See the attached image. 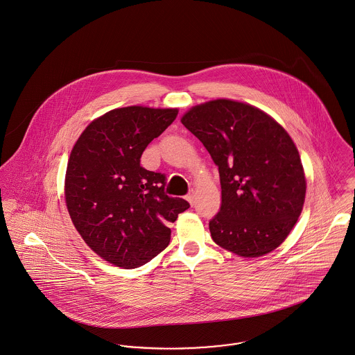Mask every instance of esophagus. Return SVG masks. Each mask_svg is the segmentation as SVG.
I'll return each instance as SVG.
<instances>
[{
	"label": "esophagus",
	"instance_id": "1",
	"mask_svg": "<svg viewBox=\"0 0 355 355\" xmlns=\"http://www.w3.org/2000/svg\"><path fill=\"white\" fill-rule=\"evenodd\" d=\"M186 199L191 203V205H193V202H195V195H193V191L191 190L190 193H187V196H186Z\"/></svg>",
	"mask_w": 355,
	"mask_h": 355
}]
</instances>
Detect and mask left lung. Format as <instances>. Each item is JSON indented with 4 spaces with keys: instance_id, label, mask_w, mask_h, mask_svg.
I'll use <instances>...</instances> for the list:
<instances>
[{
    "instance_id": "left-lung-1",
    "label": "left lung",
    "mask_w": 355,
    "mask_h": 355,
    "mask_svg": "<svg viewBox=\"0 0 355 355\" xmlns=\"http://www.w3.org/2000/svg\"><path fill=\"white\" fill-rule=\"evenodd\" d=\"M218 166L221 207L209 227L216 244L244 257L279 247L295 225L306 182L291 135L250 104L218 98L182 118Z\"/></svg>"
}]
</instances>
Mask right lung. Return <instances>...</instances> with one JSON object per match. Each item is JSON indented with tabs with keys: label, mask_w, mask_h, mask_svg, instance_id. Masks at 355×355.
Here are the masks:
<instances>
[{
	"label": "right lung",
	"mask_w": 355,
	"mask_h": 355,
	"mask_svg": "<svg viewBox=\"0 0 355 355\" xmlns=\"http://www.w3.org/2000/svg\"><path fill=\"white\" fill-rule=\"evenodd\" d=\"M176 115V108H116L95 119L71 149L64 179L70 218L91 250L118 267L157 257L169 244L168 225L190 207L165 193L164 173L141 166L146 146Z\"/></svg>",
	"instance_id": "obj_1"
}]
</instances>
